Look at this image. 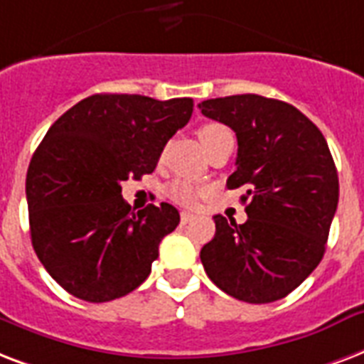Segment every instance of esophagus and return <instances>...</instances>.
<instances>
[{"instance_id": "esophagus-1", "label": "esophagus", "mask_w": 364, "mask_h": 364, "mask_svg": "<svg viewBox=\"0 0 364 364\" xmlns=\"http://www.w3.org/2000/svg\"><path fill=\"white\" fill-rule=\"evenodd\" d=\"M193 218H196V216H193L191 213H186V210H182V213H180V220H182V224H188V222H191Z\"/></svg>"}]
</instances>
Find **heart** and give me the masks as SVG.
Segmentation results:
<instances>
[{
	"mask_svg": "<svg viewBox=\"0 0 364 364\" xmlns=\"http://www.w3.org/2000/svg\"><path fill=\"white\" fill-rule=\"evenodd\" d=\"M228 129L220 123H205V125L199 127V140H201L203 148L207 150L208 146L213 142H216L218 138L228 134ZM167 196L173 199L174 203H180V205H191V203L197 199V188L188 180H174L173 184L167 188Z\"/></svg>",
	"mask_w": 364,
	"mask_h": 364,
	"instance_id": "1",
	"label": "heart"
}]
</instances>
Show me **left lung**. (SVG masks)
<instances>
[{
	"label": "left lung",
	"instance_id": "1",
	"mask_svg": "<svg viewBox=\"0 0 364 364\" xmlns=\"http://www.w3.org/2000/svg\"><path fill=\"white\" fill-rule=\"evenodd\" d=\"M203 115L233 129L235 173L247 186V222L214 216L216 233L201 249L205 272L241 302L269 304L300 287L325 255L338 207V173L323 132L287 102L233 95L199 104Z\"/></svg>",
	"mask_w": 364,
	"mask_h": 364
}]
</instances>
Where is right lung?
Masks as SVG:
<instances>
[{"mask_svg":"<svg viewBox=\"0 0 364 364\" xmlns=\"http://www.w3.org/2000/svg\"><path fill=\"white\" fill-rule=\"evenodd\" d=\"M191 112V98L92 95L50 125L26 174L30 235L39 262L72 296L109 302L150 275L180 214L168 203L132 213L121 182L154 173Z\"/></svg>","mask_w":364,"mask_h":364,"instance_id":"obj_1","label":"right lung"}]
</instances>
